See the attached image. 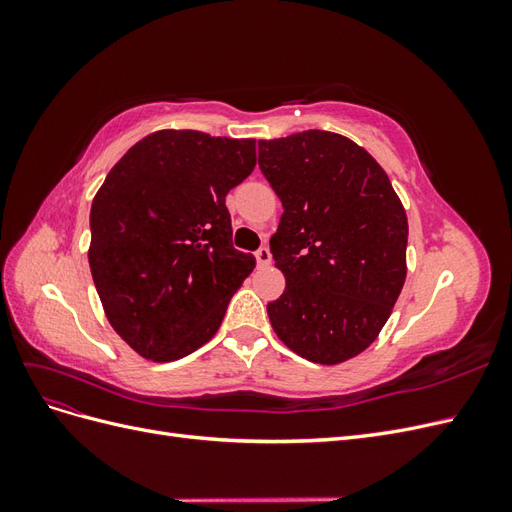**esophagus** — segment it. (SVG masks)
<instances>
[{
  "label": "esophagus",
  "instance_id": "1",
  "mask_svg": "<svg viewBox=\"0 0 512 512\" xmlns=\"http://www.w3.org/2000/svg\"><path fill=\"white\" fill-rule=\"evenodd\" d=\"M256 262H258V267H267V265H271V250L269 247H260V250H256Z\"/></svg>",
  "mask_w": 512,
  "mask_h": 512
}]
</instances>
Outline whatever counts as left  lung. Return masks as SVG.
Wrapping results in <instances>:
<instances>
[{
  "label": "left lung",
  "instance_id": "left-lung-1",
  "mask_svg": "<svg viewBox=\"0 0 512 512\" xmlns=\"http://www.w3.org/2000/svg\"><path fill=\"white\" fill-rule=\"evenodd\" d=\"M258 166L284 207L271 254L286 288L267 305L271 327L307 361L344 363L371 346L404 288L406 209L384 168L342 134L258 141Z\"/></svg>",
  "mask_w": 512,
  "mask_h": 512
}]
</instances>
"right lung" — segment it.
Returning <instances> with one entry per match:
<instances>
[{"label":"right lung","mask_w":512,"mask_h":512,"mask_svg":"<svg viewBox=\"0 0 512 512\" xmlns=\"http://www.w3.org/2000/svg\"><path fill=\"white\" fill-rule=\"evenodd\" d=\"M256 166L254 138L158 130L128 149L91 203L89 267L117 335L149 361L218 333L256 267L232 247L226 194Z\"/></svg>","instance_id":"1"}]
</instances>
